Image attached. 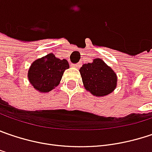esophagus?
I'll use <instances>...</instances> for the list:
<instances>
[{
	"mask_svg": "<svg viewBox=\"0 0 152 152\" xmlns=\"http://www.w3.org/2000/svg\"><path fill=\"white\" fill-rule=\"evenodd\" d=\"M72 66H73V67H75V68H77V69H78V68L81 67V64H72Z\"/></svg>",
	"mask_w": 152,
	"mask_h": 152,
	"instance_id": "esophagus-1",
	"label": "esophagus"
}]
</instances>
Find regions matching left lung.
Masks as SVG:
<instances>
[{
    "label": "left lung",
    "mask_w": 152,
    "mask_h": 152,
    "mask_svg": "<svg viewBox=\"0 0 152 152\" xmlns=\"http://www.w3.org/2000/svg\"><path fill=\"white\" fill-rule=\"evenodd\" d=\"M80 74L85 88L94 95H107L116 88V74L101 58L83 64L80 69Z\"/></svg>",
    "instance_id": "left-lung-1"
}]
</instances>
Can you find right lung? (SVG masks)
<instances>
[{
  "instance_id": "add662e5",
  "label": "right lung",
  "mask_w": 152,
  "mask_h": 152,
  "mask_svg": "<svg viewBox=\"0 0 152 152\" xmlns=\"http://www.w3.org/2000/svg\"><path fill=\"white\" fill-rule=\"evenodd\" d=\"M69 67L67 60H61L50 53L31 64L28 70V79L39 92H50L59 84L64 70Z\"/></svg>"
}]
</instances>
